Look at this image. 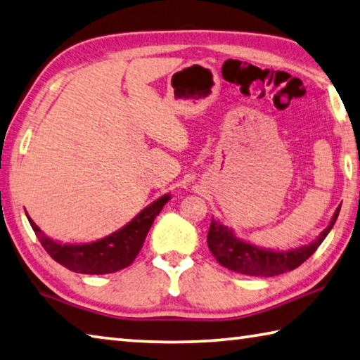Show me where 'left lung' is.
Wrapping results in <instances>:
<instances>
[{
  "mask_svg": "<svg viewBox=\"0 0 360 360\" xmlns=\"http://www.w3.org/2000/svg\"><path fill=\"white\" fill-rule=\"evenodd\" d=\"M338 213H340V207L335 210L330 224L323 230L321 235L315 241L297 249L285 250V252L263 250L255 246H250V244L244 241L236 240L232 230L222 226L219 222H216L214 219H212V224H210L207 243L212 254L214 255V259L230 271L246 276H279L296 269L320 248V244L326 238L330 229L334 227Z\"/></svg>",
  "mask_w": 360,
  "mask_h": 360,
  "instance_id": "8db88e82",
  "label": "left lung"
}]
</instances>
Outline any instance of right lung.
I'll return each instance as SVG.
<instances>
[{
	"mask_svg": "<svg viewBox=\"0 0 360 360\" xmlns=\"http://www.w3.org/2000/svg\"><path fill=\"white\" fill-rule=\"evenodd\" d=\"M171 199L162 195L152 205L142 210L128 226L119 232L91 244H59L50 240L28 216L34 233L53 260L67 269L81 274H110L130 266L144 244L148 229L160 214L165 203Z\"/></svg>",
	"mask_w": 360,
	"mask_h": 360,
	"instance_id": "add662e5",
	"label": "right lung"
}]
</instances>
